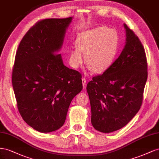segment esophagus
I'll return each mask as SVG.
<instances>
[{"instance_id":"1","label":"esophagus","mask_w":159,"mask_h":159,"mask_svg":"<svg viewBox=\"0 0 159 159\" xmlns=\"http://www.w3.org/2000/svg\"><path fill=\"white\" fill-rule=\"evenodd\" d=\"M82 83H83V88L84 89L86 87V83H87V80H86L85 77H83L82 78Z\"/></svg>"}]
</instances>
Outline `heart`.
Wrapping results in <instances>:
<instances>
[{
    "label": "heart",
    "instance_id": "heart-1",
    "mask_svg": "<svg viewBox=\"0 0 159 159\" xmlns=\"http://www.w3.org/2000/svg\"><path fill=\"white\" fill-rule=\"evenodd\" d=\"M77 47L71 51L70 64L77 69L85 61L95 72H103L112 65L119 46V36L115 29L105 26L84 30L76 40Z\"/></svg>",
    "mask_w": 159,
    "mask_h": 159
}]
</instances>
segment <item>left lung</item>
Returning <instances> with one entry per match:
<instances>
[{
	"instance_id": "1",
	"label": "left lung",
	"mask_w": 159,
	"mask_h": 159,
	"mask_svg": "<svg viewBox=\"0 0 159 159\" xmlns=\"http://www.w3.org/2000/svg\"><path fill=\"white\" fill-rule=\"evenodd\" d=\"M124 26L126 44L120 56L103 74L93 77L87 86L91 123L105 133L120 129L138 112L148 76L143 44L127 25Z\"/></svg>"
}]
</instances>
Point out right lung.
<instances>
[{
	"instance_id": "right-lung-1",
	"label": "right lung",
	"mask_w": 159,
	"mask_h": 159,
	"mask_svg": "<svg viewBox=\"0 0 159 159\" xmlns=\"http://www.w3.org/2000/svg\"><path fill=\"white\" fill-rule=\"evenodd\" d=\"M72 17L37 22L16 53L12 83L18 110L34 130L50 133L64 125L70 104L83 89L82 76L63 65L61 49Z\"/></svg>"
}]
</instances>
